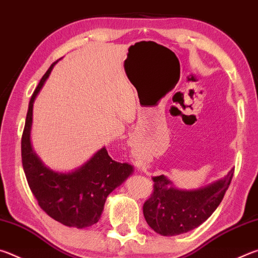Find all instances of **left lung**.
<instances>
[{
    "label": "left lung",
    "instance_id": "1",
    "mask_svg": "<svg viewBox=\"0 0 258 258\" xmlns=\"http://www.w3.org/2000/svg\"><path fill=\"white\" fill-rule=\"evenodd\" d=\"M234 168L224 177L198 189H177L167 176H152L154 194L143 205L148 225L161 235H177L198 228L215 212L232 180Z\"/></svg>",
    "mask_w": 258,
    "mask_h": 258
}]
</instances>
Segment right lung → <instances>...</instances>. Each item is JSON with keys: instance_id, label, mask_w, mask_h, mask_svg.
Segmentation results:
<instances>
[{"instance_id": "add662e5", "label": "right lung", "mask_w": 258, "mask_h": 258, "mask_svg": "<svg viewBox=\"0 0 258 258\" xmlns=\"http://www.w3.org/2000/svg\"><path fill=\"white\" fill-rule=\"evenodd\" d=\"M55 63L47 69L30 98L21 139L23 167L30 190L47 215L66 226L89 228L98 223L107 197L132 175L134 168L113 160L106 147L69 172L53 171L36 155L30 140L34 101Z\"/></svg>"}]
</instances>
